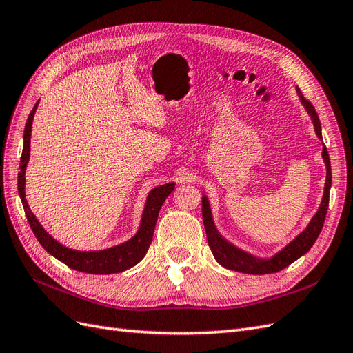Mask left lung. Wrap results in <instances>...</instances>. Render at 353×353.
<instances>
[{
    "mask_svg": "<svg viewBox=\"0 0 353 353\" xmlns=\"http://www.w3.org/2000/svg\"><path fill=\"white\" fill-rule=\"evenodd\" d=\"M298 92H300V89H298ZM300 98H301V103L307 108V112H309V114L312 116L316 134H318L319 139H322L318 113H316L312 103L309 99H305L301 92H300ZM322 157H323L325 164H327V183H325V192H323L322 204L319 207L318 213L314 214V218L309 223V227H307L300 236L291 243V245H288L282 252H279L274 258H271L268 261L250 256L245 254V252L237 249L236 246L230 245L227 240H223L219 236V232L214 228L209 201H207L205 196H203V222H204V228L207 234V241H209L213 256L221 265H223L228 270L240 271V273H246V274H270V273H277V271L286 268L289 264H292L294 261H296L301 255H304L305 252L310 250V248L314 245L316 239L319 237V234L322 231L325 216H327L328 204H330L331 164H330V155H328L327 148H323Z\"/></svg>",
    "mask_w": 353,
    "mask_h": 353,
    "instance_id": "obj_1",
    "label": "left lung"
}]
</instances>
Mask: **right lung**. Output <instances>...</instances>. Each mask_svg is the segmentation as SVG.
Instances as JSON below:
<instances>
[{"label":"right lung","instance_id":"add662e5","mask_svg":"<svg viewBox=\"0 0 353 353\" xmlns=\"http://www.w3.org/2000/svg\"><path fill=\"white\" fill-rule=\"evenodd\" d=\"M39 101L35 103L32 112L28 116V121L25 125L23 132V150L21 157V171L17 174V189H19V195L23 204V210L26 214V219L30 222V227L34 232V236L37 237L40 245L46 249L50 255L59 259L61 263H64L70 268L82 271V273H90V274H112V273H121V271L128 270L134 267L146 255V252L152 243L153 231H155V225L158 221V213L162 203L165 201V198L173 192L174 183H167L152 189L146 207H144V213L141 218V225L139 232L130 240L123 243L121 246H114L105 250L99 252H79L71 250L65 246L59 245V243L52 239L49 234L43 230L39 221L35 219V216L31 213L28 204H26L25 198V167L26 162L30 159V140H31V125L32 117L37 108Z\"/></svg>","mask_w":353,"mask_h":353}]
</instances>
